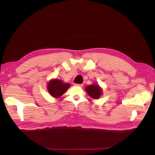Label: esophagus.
Wrapping results in <instances>:
<instances>
[{"label": "esophagus", "instance_id": "esophagus-1", "mask_svg": "<svg viewBox=\"0 0 155 155\" xmlns=\"http://www.w3.org/2000/svg\"><path fill=\"white\" fill-rule=\"evenodd\" d=\"M83 84H76L75 86L78 87H83Z\"/></svg>", "mask_w": 155, "mask_h": 155}]
</instances>
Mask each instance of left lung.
Returning a JSON list of instances; mask_svg holds the SVG:
<instances>
[{
	"instance_id": "left-lung-1",
	"label": "left lung",
	"mask_w": 155,
	"mask_h": 155,
	"mask_svg": "<svg viewBox=\"0 0 155 155\" xmlns=\"http://www.w3.org/2000/svg\"><path fill=\"white\" fill-rule=\"evenodd\" d=\"M85 91L91 98L94 99L99 98L103 93V89L100 87L99 85L97 84L88 85L85 88Z\"/></svg>"
}]
</instances>
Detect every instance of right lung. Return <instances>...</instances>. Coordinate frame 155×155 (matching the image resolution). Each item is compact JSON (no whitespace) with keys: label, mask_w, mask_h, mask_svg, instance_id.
I'll use <instances>...</instances> for the list:
<instances>
[{"label":"right lung","mask_w":155,"mask_h":155,"mask_svg":"<svg viewBox=\"0 0 155 155\" xmlns=\"http://www.w3.org/2000/svg\"><path fill=\"white\" fill-rule=\"evenodd\" d=\"M71 87L69 83H64L61 80L52 79L48 82L47 84V90L52 97L54 98H59L63 94L68 88Z\"/></svg>","instance_id":"add662e5"}]
</instances>
